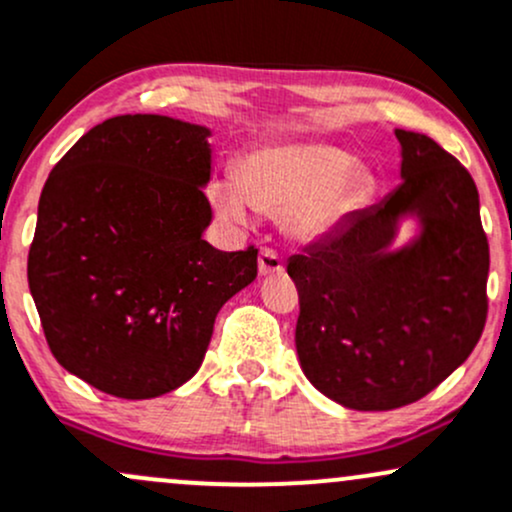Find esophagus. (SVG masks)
Listing matches in <instances>:
<instances>
[{
	"label": "esophagus",
	"mask_w": 512,
	"mask_h": 512,
	"mask_svg": "<svg viewBox=\"0 0 512 512\" xmlns=\"http://www.w3.org/2000/svg\"><path fill=\"white\" fill-rule=\"evenodd\" d=\"M257 262H260V274H265V277L267 274H279L284 269L282 255L277 250H272V247H262Z\"/></svg>",
	"instance_id": "obj_1"
}]
</instances>
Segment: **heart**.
<instances>
[{
	"label": "heart",
	"mask_w": 512,
	"mask_h": 512,
	"mask_svg": "<svg viewBox=\"0 0 512 512\" xmlns=\"http://www.w3.org/2000/svg\"><path fill=\"white\" fill-rule=\"evenodd\" d=\"M369 189V177L352 167L345 150L323 143L262 148L238 165V177H216L209 199L230 223H247L252 206L286 216L301 240L333 230Z\"/></svg>",
	"instance_id": "obj_1"
}]
</instances>
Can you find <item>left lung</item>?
<instances>
[{
	"instance_id": "obj_1",
	"label": "left lung",
	"mask_w": 512,
	"mask_h": 512,
	"mask_svg": "<svg viewBox=\"0 0 512 512\" xmlns=\"http://www.w3.org/2000/svg\"><path fill=\"white\" fill-rule=\"evenodd\" d=\"M396 138V192L286 265L299 291L303 374L355 411H391L428 396L471 355L488 316V240L474 179L423 133L396 128ZM406 212L424 230L389 253Z\"/></svg>"
}]
</instances>
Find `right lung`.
<instances>
[{"instance_id":"add662e5","label":"right lung","mask_w":512,"mask_h":512,"mask_svg":"<svg viewBox=\"0 0 512 512\" xmlns=\"http://www.w3.org/2000/svg\"><path fill=\"white\" fill-rule=\"evenodd\" d=\"M209 128L106 119L53 167L38 201L28 289L53 357L94 389L155 398L192 379L213 320L257 277V250L223 252L211 223Z\"/></svg>"}]
</instances>
